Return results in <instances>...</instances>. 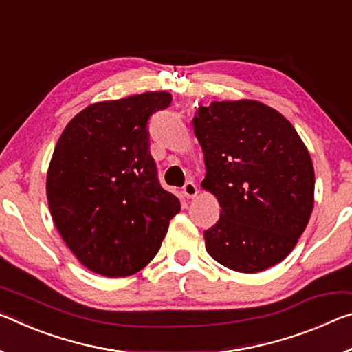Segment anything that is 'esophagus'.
I'll use <instances>...</instances> for the list:
<instances>
[{
    "mask_svg": "<svg viewBox=\"0 0 352 352\" xmlns=\"http://www.w3.org/2000/svg\"><path fill=\"white\" fill-rule=\"evenodd\" d=\"M182 192H183V196H185L186 199H192V197L197 196L199 189H197L196 185H194V182H186L185 186H183V191Z\"/></svg>",
    "mask_w": 352,
    "mask_h": 352,
    "instance_id": "obj_1",
    "label": "esophagus"
}]
</instances>
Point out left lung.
Masks as SVG:
<instances>
[{
	"instance_id": "1",
	"label": "left lung",
	"mask_w": 352,
	"mask_h": 352,
	"mask_svg": "<svg viewBox=\"0 0 352 352\" xmlns=\"http://www.w3.org/2000/svg\"><path fill=\"white\" fill-rule=\"evenodd\" d=\"M192 125L205 156L202 186L221 205L204 232L206 252L248 274L280 263L314 210L315 170L298 131L255 100L200 106Z\"/></svg>"
}]
</instances>
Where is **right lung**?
Returning a JSON list of instances; mask_svg holds the SVG:
<instances>
[{"mask_svg":"<svg viewBox=\"0 0 352 352\" xmlns=\"http://www.w3.org/2000/svg\"><path fill=\"white\" fill-rule=\"evenodd\" d=\"M172 102L144 92L87 106L69 122L50 161L47 197L54 226L82 266L126 277L158 254L180 200L161 188L148 119Z\"/></svg>","mask_w":352,"mask_h":352,"instance_id":"right-lung-1","label":"right lung"}]
</instances>
